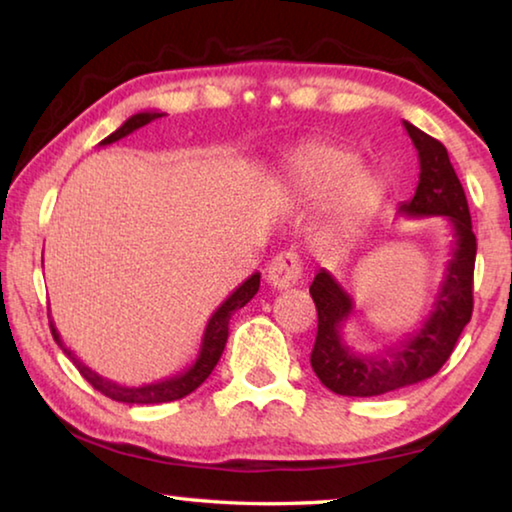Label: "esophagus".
Returning <instances> with one entry per match:
<instances>
[{
	"label": "esophagus",
	"instance_id": "esophagus-1",
	"mask_svg": "<svg viewBox=\"0 0 512 512\" xmlns=\"http://www.w3.org/2000/svg\"><path fill=\"white\" fill-rule=\"evenodd\" d=\"M266 280L271 284L273 289L282 291V289H291L296 287L298 280L302 277V266H300V259L296 253H280L277 257H273V262L268 264V271H266Z\"/></svg>",
	"mask_w": 512,
	"mask_h": 512
}]
</instances>
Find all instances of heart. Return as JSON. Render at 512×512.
I'll return each instance as SVG.
<instances>
[{
	"label": "heart",
	"mask_w": 512,
	"mask_h": 512,
	"mask_svg": "<svg viewBox=\"0 0 512 512\" xmlns=\"http://www.w3.org/2000/svg\"><path fill=\"white\" fill-rule=\"evenodd\" d=\"M284 198L296 207H314L325 198L316 225L320 248H341L366 228L381 203L379 178L357 164V155L334 142H309L282 164Z\"/></svg>",
	"instance_id": "obj_1"
}]
</instances>
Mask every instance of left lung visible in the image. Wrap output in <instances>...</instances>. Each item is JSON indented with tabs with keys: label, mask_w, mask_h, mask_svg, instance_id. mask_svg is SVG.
Segmentation results:
<instances>
[{
	"label": "left lung",
	"mask_w": 512,
	"mask_h": 512,
	"mask_svg": "<svg viewBox=\"0 0 512 512\" xmlns=\"http://www.w3.org/2000/svg\"><path fill=\"white\" fill-rule=\"evenodd\" d=\"M404 128L418 151L420 180L411 201L402 203L397 212L445 216L452 228V253L433 309L422 325L384 352L372 354H361L345 341L343 327L354 314V300L332 273L320 268L309 287L318 311L311 368L320 384L336 395L375 397L433 377L452 357L458 336L472 318L476 237L463 185L443 144L409 121H404Z\"/></svg>",
	"instance_id": "left-lung-1"
}]
</instances>
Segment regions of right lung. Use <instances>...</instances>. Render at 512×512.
<instances>
[{
  "label": "right lung",
  "instance_id": "obj_1",
  "mask_svg": "<svg viewBox=\"0 0 512 512\" xmlns=\"http://www.w3.org/2000/svg\"><path fill=\"white\" fill-rule=\"evenodd\" d=\"M160 117H164V112H158V110L137 112V115L128 117L115 133H110L106 140H101L99 144L108 146ZM257 291H259V273H253L246 282H241L239 287L221 302V307L214 311L210 320H207L203 339H201V350H198V357L192 366L176 372V375H169V377L151 381V384H142V386H121V384H117V381L106 379L103 375H99V372H94L90 366H85V363L63 343L51 316H49V327H51V336H54V341L58 343V348L74 361V366L79 368L81 375L88 379L99 393L110 397V400L124 402V404H164V402H173V400H183L185 395L196 391V388L201 386L207 377H210V372L214 370V366L221 359L225 341H228V325H230L232 314H235L237 309L246 307L248 302L253 300Z\"/></svg>",
  "mask_w": 512,
  "mask_h": 512
}]
</instances>
